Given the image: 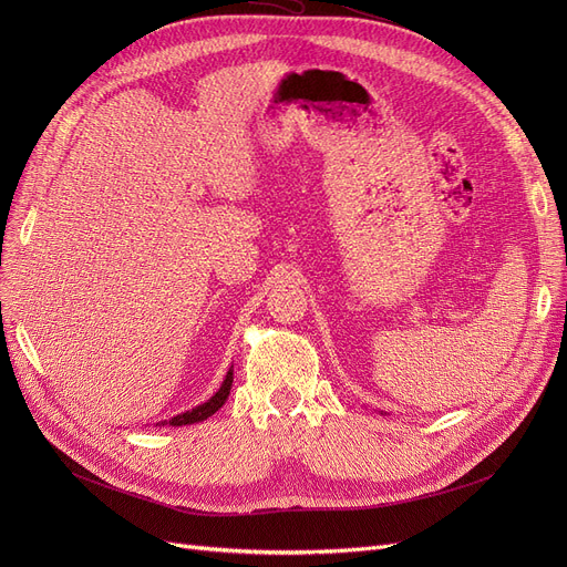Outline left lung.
I'll list each match as a JSON object with an SVG mask.
<instances>
[{
  "label": "left lung",
  "instance_id": "obj_1",
  "mask_svg": "<svg viewBox=\"0 0 567 567\" xmlns=\"http://www.w3.org/2000/svg\"><path fill=\"white\" fill-rule=\"evenodd\" d=\"M381 413H383V411H381Z\"/></svg>",
  "mask_w": 567,
  "mask_h": 567
}]
</instances>
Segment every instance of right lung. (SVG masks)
Returning <instances> with one entry per match:
<instances>
[{"instance_id":"right-lung-1","label":"right lung","mask_w":567,"mask_h":567,"mask_svg":"<svg viewBox=\"0 0 567 567\" xmlns=\"http://www.w3.org/2000/svg\"><path fill=\"white\" fill-rule=\"evenodd\" d=\"M231 381H234V365L227 370V374H225V379H223V383H220V389H218L212 398H208L206 402H202V404H197V406H193V409H188V411H184V413L174 415L172 421H161V423H156V425H158V427H161V425L182 427V425H193V423L206 421L208 415H214V413L227 402L229 389H231Z\"/></svg>"}]
</instances>
